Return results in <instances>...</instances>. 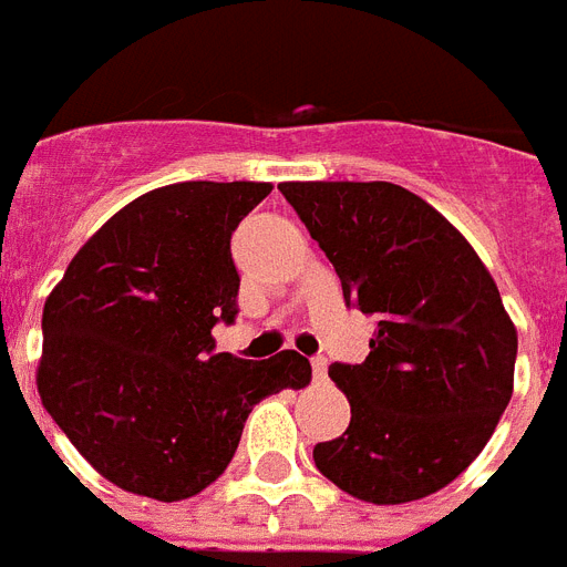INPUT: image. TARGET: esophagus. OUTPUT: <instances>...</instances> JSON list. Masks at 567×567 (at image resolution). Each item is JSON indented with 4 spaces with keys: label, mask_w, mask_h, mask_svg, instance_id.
<instances>
[{
    "label": "esophagus",
    "mask_w": 567,
    "mask_h": 567,
    "mask_svg": "<svg viewBox=\"0 0 567 567\" xmlns=\"http://www.w3.org/2000/svg\"><path fill=\"white\" fill-rule=\"evenodd\" d=\"M310 365H312V378H316V383H321V380L328 378V360H324V357H312Z\"/></svg>",
    "instance_id": "esophagus-1"
}]
</instances>
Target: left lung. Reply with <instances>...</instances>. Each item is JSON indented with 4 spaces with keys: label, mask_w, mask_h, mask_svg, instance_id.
I'll list each match as a JSON object with an SVG mask.
<instances>
[{
    "label": "left lung",
    "mask_w": 567,
    "mask_h": 567,
    "mask_svg": "<svg viewBox=\"0 0 567 567\" xmlns=\"http://www.w3.org/2000/svg\"><path fill=\"white\" fill-rule=\"evenodd\" d=\"M333 262L348 307L378 319L360 365L333 362L351 424L312 447L316 468L365 504L445 488L513 398L518 333L477 251L389 181L278 184Z\"/></svg>",
    "instance_id": "8db88e82"
}]
</instances>
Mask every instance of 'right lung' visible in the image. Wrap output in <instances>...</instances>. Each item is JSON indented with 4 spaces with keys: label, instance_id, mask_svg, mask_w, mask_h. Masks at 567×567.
<instances>
[{
    "label": "right lung",
    "instance_id": "obj_1",
    "mask_svg": "<svg viewBox=\"0 0 567 567\" xmlns=\"http://www.w3.org/2000/svg\"><path fill=\"white\" fill-rule=\"evenodd\" d=\"M269 193L257 181L152 189L104 221L47 298L43 406L125 492L198 495L234 460L255 404L310 383L298 351L216 354L213 328L239 312L230 234Z\"/></svg>",
    "mask_w": 567,
    "mask_h": 567
}]
</instances>
